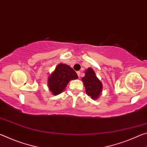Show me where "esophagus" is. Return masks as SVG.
<instances>
[{
    "label": "esophagus",
    "mask_w": 147,
    "mask_h": 147,
    "mask_svg": "<svg viewBox=\"0 0 147 147\" xmlns=\"http://www.w3.org/2000/svg\"><path fill=\"white\" fill-rule=\"evenodd\" d=\"M77 74H78V76L79 78H80L81 76V72L80 71H77Z\"/></svg>",
    "instance_id": "34e87169"
}]
</instances>
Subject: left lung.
Masks as SVG:
<instances>
[{
    "mask_svg": "<svg viewBox=\"0 0 147 147\" xmlns=\"http://www.w3.org/2000/svg\"><path fill=\"white\" fill-rule=\"evenodd\" d=\"M82 80L85 86L87 94L90 96L93 100L97 98L102 92V84L97 78L93 69H88L85 73V76L82 78Z\"/></svg>",
    "mask_w": 147,
    "mask_h": 147,
    "instance_id": "1",
    "label": "left lung"
}]
</instances>
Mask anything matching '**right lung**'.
Masks as SVG:
<instances>
[{
    "label": "right lung",
    "instance_id": "add662e5",
    "mask_svg": "<svg viewBox=\"0 0 147 147\" xmlns=\"http://www.w3.org/2000/svg\"><path fill=\"white\" fill-rule=\"evenodd\" d=\"M76 78L78 75L73 69L67 65L60 63L49 77L48 86L53 94L57 95L64 90L69 81Z\"/></svg>",
    "mask_w": 147,
    "mask_h": 147
}]
</instances>
